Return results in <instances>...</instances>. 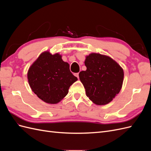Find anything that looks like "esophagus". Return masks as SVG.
Masks as SVG:
<instances>
[{
	"label": "esophagus",
	"instance_id": "34e87169",
	"mask_svg": "<svg viewBox=\"0 0 151 151\" xmlns=\"http://www.w3.org/2000/svg\"><path fill=\"white\" fill-rule=\"evenodd\" d=\"M74 75H75V76H76L77 77V78H78L79 79V72L78 73H75V74H74Z\"/></svg>",
	"mask_w": 151,
	"mask_h": 151
}]
</instances>
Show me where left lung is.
Returning <instances> with one entry per match:
<instances>
[{
  "instance_id": "left-lung-1",
  "label": "left lung",
  "mask_w": 151,
  "mask_h": 151,
  "mask_svg": "<svg viewBox=\"0 0 151 151\" xmlns=\"http://www.w3.org/2000/svg\"><path fill=\"white\" fill-rule=\"evenodd\" d=\"M84 63L87 69L79 76L87 96L97 105L111 102L122 89L123 68L109 57L95 53L87 56Z\"/></svg>"
}]
</instances>
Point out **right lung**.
Here are the masks:
<instances>
[{
  "label": "right lung",
  "mask_w": 151,
  "mask_h": 151,
  "mask_svg": "<svg viewBox=\"0 0 151 151\" xmlns=\"http://www.w3.org/2000/svg\"><path fill=\"white\" fill-rule=\"evenodd\" d=\"M28 83L35 94L45 103L57 104L68 93L77 80L60 54L42 53L28 72Z\"/></svg>",
  "instance_id": "add662e5"
}]
</instances>
